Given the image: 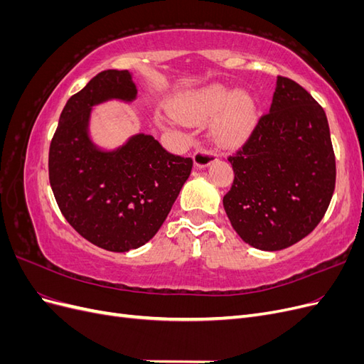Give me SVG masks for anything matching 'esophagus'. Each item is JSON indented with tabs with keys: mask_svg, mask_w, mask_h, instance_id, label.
Returning <instances> with one entry per match:
<instances>
[{
	"mask_svg": "<svg viewBox=\"0 0 364 364\" xmlns=\"http://www.w3.org/2000/svg\"><path fill=\"white\" fill-rule=\"evenodd\" d=\"M214 161H217V155L211 150L197 149L193 153V162L196 168H206L208 165H211Z\"/></svg>",
	"mask_w": 364,
	"mask_h": 364,
	"instance_id": "esophagus-1",
	"label": "esophagus"
}]
</instances>
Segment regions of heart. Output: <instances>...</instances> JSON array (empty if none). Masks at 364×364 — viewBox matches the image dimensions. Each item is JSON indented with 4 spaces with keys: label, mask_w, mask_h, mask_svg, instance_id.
<instances>
[{
    "label": "heart",
    "mask_w": 364,
    "mask_h": 364,
    "mask_svg": "<svg viewBox=\"0 0 364 364\" xmlns=\"http://www.w3.org/2000/svg\"><path fill=\"white\" fill-rule=\"evenodd\" d=\"M170 114L185 123L200 124L213 117L209 132L217 144L237 147L245 142L257 124L258 109L253 95L222 83L205 85L183 91L168 103Z\"/></svg>",
    "instance_id": "b5f03b06"
}]
</instances>
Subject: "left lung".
<instances>
[{
  "instance_id": "1",
  "label": "left lung",
  "mask_w": 364,
  "mask_h": 364,
  "mask_svg": "<svg viewBox=\"0 0 364 364\" xmlns=\"http://www.w3.org/2000/svg\"><path fill=\"white\" fill-rule=\"evenodd\" d=\"M229 162L235 176L223 197L225 211L240 238L255 249L297 243L331 202L336 158L325 111L287 77H278L269 114Z\"/></svg>"
}]
</instances>
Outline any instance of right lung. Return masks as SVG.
<instances>
[{"label": "right lung", "mask_w": 364, "mask_h": 364, "mask_svg": "<svg viewBox=\"0 0 364 364\" xmlns=\"http://www.w3.org/2000/svg\"><path fill=\"white\" fill-rule=\"evenodd\" d=\"M136 94L129 71L97 74L65 105L50 144V185L60 213L83 238L111 252L155 237L193 168L191 158L171 155L146 134L115 149L95 144L94 107L132 103Z\"/></svg>", "instance_id": "right-lung-1"}]
</instances>
